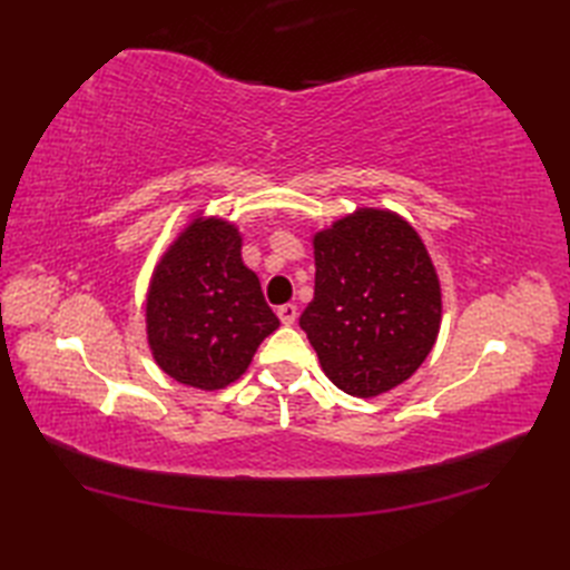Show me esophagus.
Returning a JSON list of instances; mask_svg holds the SVG:
<instances>
[{
	"mask_svg": "<svg viewBox=\"0 0 570 570\" xmlns=\"http://www.w3.org/2000/svg\"><path fill=\"white\" fill-rule=\"evenodd\" d=\"M278 318L283 321V325H295V321H297V306L295 304H283L278 308Z\"/></svg>",
	"mask_w": 570,
	"mask_h": 570,
	"instance_id": "34e87169",
	"label": "esophagus"
}]
</instances>
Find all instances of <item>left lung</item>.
<instances>
[{
	"label": "left lung",
	"instance_id": "8db88e82",
	"mask_svg": "<svg viewBox=\"0 0 570 570\" xmlns=\"http://www.w3.org/2000/svg\"><path fill=\"white\" fill-rule=\"evenodd\" d=\"M316 287L299 318L323 373L352 396L402 385L433 350L442 289L421 235L387 209H356L314 235Z\"/></svg>",
	"mask_w": 570,
	"mask_h": 570
}]
</instances>
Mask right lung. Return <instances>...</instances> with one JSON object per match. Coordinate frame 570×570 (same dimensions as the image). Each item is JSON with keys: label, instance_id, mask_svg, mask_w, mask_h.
Listing matches in <instances>:
<instances>
[{"label": "right lung", "instance_id": "1", "mask_svg": "<svg viewBox=\"0 0 570 570\" xmlns=\"http://www.w3.org/2000/svg\"><path fill=\"white\" fill-rule=\"evenodd\" d=\"M145 312L159 368L206 392L235 383L281 325L243 262V235L218 216H195L164 252Z\"/></svg>", "mask_w": 570, "mask_h": 570}]
</instances>
